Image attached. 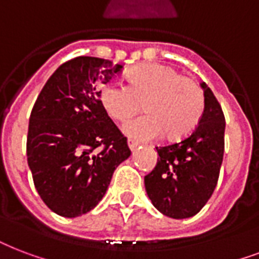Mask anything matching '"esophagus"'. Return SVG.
<instances>
[{
	"mask_svg": "<svg viewBox=\"0 0 259 259\" xmlns=\"http://www.w3.org/2000/svg\"><path fill=\"white\" fill-rule=\"evenodd\" d=\"M127 145H129L130 151H132V152L136 151V148L138 147V144H137V143H134L133 140H129V141H127Z\"/></svg>",
	"mask_w": 259,
	"mask_h": 259,
	"instance_id": "obj_1",
	"label": "esophagus"
}]
</instances>
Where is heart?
<instances>
[{
    "instance_id": "b5f03b06",
    "label": "heart",
    "mask_w": 259,
    "mask_h": 259,
    "mask_svg": "<svg viewBox=\"0 0 259 259\" xmlns=\"http://www.w3.org/2000/svg\"><path fill=\"white\" fill-rule=\"evenodd\" d=\"M129 85L111 81L100 88L99 98L107 115L126 122L144 103L145 115L123 126V133L136 141L163 136L167 140L186 137L198 125L205 108V95L194 78L160 64L136 66L127 73Z\"/></svg>"
}]
</instances>
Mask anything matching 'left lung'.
I'll return each instance as SVG.
<instances>
[{
	"mask_svg": "<svg viewBox=\"0 0 259 259\" xmlns=\"http://www.w3.org/2000/svg\"><path fill=\"white\" fill-rule=\"evenodd\" d=\"M205 108L198 125L182 141L156 147V167L144 178L145 190L159 212L172 219L197 214L217 185L224 155L226 119L205 82Z\"/></svg>",
	"mask_w": 259,
	"mask_h": 259,
	"instance_id": "obj_1",
	"label": "left lung"
}]
</instances>
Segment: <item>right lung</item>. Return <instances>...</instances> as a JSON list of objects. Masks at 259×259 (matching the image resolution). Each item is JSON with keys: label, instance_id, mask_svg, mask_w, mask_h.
Wrapping results in <instances>:
<instances>
[{"label": "right lung", "instance_id": "right-lung-1", "mask_svg": "<svg viewBox=\"0 0 259 259\" xmlns=\"http://www.w3.org/2000/svg\"><path fill=\"white\" fill-rule=\"evenodd\" d=\"M122 68L96 57L70 59L51 74L33 104L27 160L40 198L59 216L92 210L132 153L99 98L98 87Z\"/></svg>", "mask_w": 259, "mask_h": 259}]
</instances>
